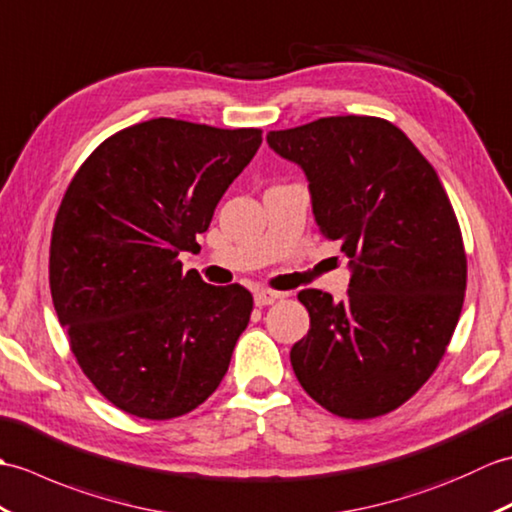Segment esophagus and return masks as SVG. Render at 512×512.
Instances as JSON below:
<instances>
[{
  "mask_svg": "<svg viewBox=\"0 0 512 512\" xmlns=\"http://www.w3.org/2000/svg\"><path fill=\"white\" fill-rule=\"evenodd\" d=\"M278 298H280V293L278 291H271V289H258L254 293L256 306H269V304H274Z\"/></svg>",
  "mask_w": 512,
  "mask_h": 512,
  "instance_id": "34e87169",
  "label": "esophagus"
}]
</instances>
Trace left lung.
<instances>
[{
  "instance_id": "1",
  "label": "left lung",
  "mask_w": 512,
  "mask_h": 512,
  "mask_svg": "<svg viewBox=\"0 0 512 512\" xmlns=\"http://www.w3.org/2000/svg\"><path fill=\"white\" fill-rule=\"evenodd\" d=\"M267 142L302 166L320 232L352 267L342 302L298 293L311 328L291 348L295 377L331 414H388L423 388L456 331L467 289L456 212L436 170L383 118H320Z\"/></svg>"
}]
</instances>
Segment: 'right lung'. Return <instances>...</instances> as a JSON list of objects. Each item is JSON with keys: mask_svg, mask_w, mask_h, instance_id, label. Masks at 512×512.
Masks as SVG:
<instances>
[{"mask_svg": "<svg viewBox=\"0 0 512 512\" xmlns=\"http://www.w3.org/2000/svg\"><path fill=\"white\" fill-rule=\"evenodd\" d=\"M263 131L153 118L113 133L76 170L56 212L50 291L72 355L118 410L168 420L219 388L254 298L212 287L197 249Z\"/></svg>", "mask_w": 512, "mask_h": 512, "instance_id": "1", "label": "right lung"}]
</instances>
